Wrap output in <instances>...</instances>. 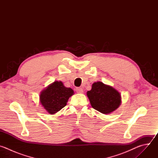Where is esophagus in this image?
Returning a JSON list of instances; mask_svg holds the SVG:
<instances>
[{
	"instance_id": "1",
	"label": "esophagus",
	"mask_w": 158,
	"mask_h": 158,
	"mask_svg": "<svg viewBox=\"0 0 158 158\" xmlns=\"http://www.w3.org/2000/svg\"><path fill=\"white\" fill-rule=\"evenodd\" d=\"M76 92L77 93H82L83 92V89L82 88H81V87H77L76 89Z\"/></svg>"
}]
</instances>
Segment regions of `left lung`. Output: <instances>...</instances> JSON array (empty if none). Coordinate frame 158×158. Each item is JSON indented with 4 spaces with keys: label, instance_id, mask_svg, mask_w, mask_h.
<instances>
[{
    "label": "left lung",
    "instance_id": "obj_1",
    "mask_svg": "<svg viewBox=\"0 0 158 158\" xmlns=\"http://www.w3.org/2000/svg\"><path fill=\"white\" fill-rule=\"evenodd\" d=\"M87 96L92 107L104 114L114 111L121 103V96L117 90L101 82H94Z\"/></svg>",
    "mask_w": 158,
    "mask_h": 158
}]
</instances>
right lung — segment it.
Segmentation results:
<instances>
[{
    "label": "right lung",
    "mask_w": 158,
    "mask_h": 158,
    "mask_svg": "<svg viewBox=\"0 0 158 158\" xmlns=\"http://www.w3.org/2000/svg\"><path fill=\"white\" fill-rule=\"evenodd\" d=\"M74 94V91L66 87L61 81H55L42 90L40 94V102L50 114H54L67 104L69 98Z\"/></svg>",
    "instance_id": "1"
}]
</instances>
